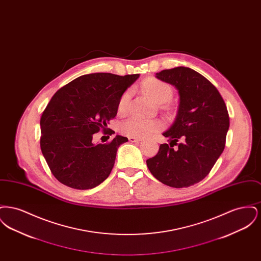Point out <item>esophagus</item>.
I'll list each match as a JSON object with an SVG mask.
<instances>
[{
    "label": "esophagus",
    "instance_id": "obj_1",
    "mask_svg": "<svg viewBox=\"0 0 261 261\" xmlns=\"http://www.w3.org/2000/svg\"><path fill=\"white\" fill-rule=\"evenodd\" d=\"M128 140H129L130 142H132V143H138V142L142 141L141 138H137V137H128Z\"/></svg>",
    "mask_w": 261,
    "mask_h": 261
}]
</instances>
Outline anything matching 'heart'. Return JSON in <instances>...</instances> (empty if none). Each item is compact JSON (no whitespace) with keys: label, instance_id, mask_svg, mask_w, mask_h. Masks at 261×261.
<instances>
[{"label":"heart","instance_id":"b5f03b06","mask_svg":"<svg viewBox=\"0 0 261 261\" xmlns=\"http://www.w3.org/2000/svg\"><path fill=\"white\" fill-rule=\"evenodd\" d=\"M143 92L152 100L159 103L166 102L173 95L172 87L162 80L155 78L147 79L142 85ZM131 92L127 91L122 95L118 102V112L123 113L127 109ZM162 124L153 119H144L139 117H131L120 125V132L130 137H147L162 129Z\"/></svg>","mask_w":261,"mask_h":261}]
</instances>
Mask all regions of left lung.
Wrapping results in <instances>:
<instances>
[{
  "instance_id": "1",
  "label": "left lung",
  "mask_w": 261,
  "mask_h": 261,
  "mask_svg": "<svg viewBox=\"0 0 261 261\" xmlns=\"http://www.w3.org/2000/svg\"><path fill=\"white\" fill-rule=\"evenodd\" d=\"M156 78L175 86L180 103L173 124L163 133L170 143L160 146L148 168L167 186L195 185L223 152L230 125L226 105L215 86L192 68L164 69Z\"/></svg>"
}]
</instances>
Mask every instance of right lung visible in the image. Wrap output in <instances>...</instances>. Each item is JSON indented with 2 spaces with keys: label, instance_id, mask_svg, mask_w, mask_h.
Segmentation results:
<instances>
[{
  "label": "right lung",
  "instance_id": "obj_1",
  "mask_svg": "<svg viewBox=\"0 0 261 261\" xmlns=\"http://www.w3.org/2000/svg\"><path fill=\"white\" fill-rule=\"evenodd\" d=\"M139 74L92 73L61 88L42 114L40 147L53 175L65 186L88 190L112 172L118 147L128 141L116 136L94 145L93 134L106 131L126 89Z\"/></svg>",
  "mask_w": 261,
  "mask_h": 261
}]
</instances>
